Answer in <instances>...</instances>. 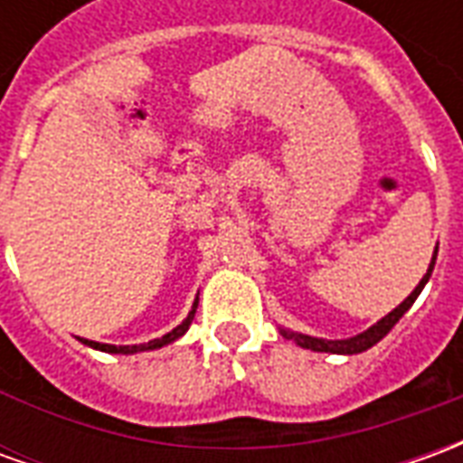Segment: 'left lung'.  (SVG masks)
Instances as JSON below:
<instances>
[{
  "mask_svg": "<svg viewBox=\"0 0 463 463\" xmlns=\"http://www.w3.org/2000/svg\"><path fill=\"white\" fill-rule=\"evenodd\" d=\"M439 250V248H437ZM437 250H434V258H431V262H429V270L427 275L419 280V285L414 288V292L409 295L407 300L402 302L399 307H394V310L389 312V315H384L382 320L377 322V325H372L369 330L359 332V335H354V337H349V340H320V337H310V335H298V332H290V330H282V335L288 337V340H295L300 347L305 349H312V352H332V354H359V352H364V349L374 347L384 335H387L394 325H397L399 320H402V315L414 305V300L419 298V292L424 290V285L429 282V275H431V270H434V262H437Z\"/></svg>",
  "mask_w": 463,
  "mask_h": 463,
  "instance_id": "8db88e82",
  "label": "left lung"
}]
</instances>
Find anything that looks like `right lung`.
Segmentation results:
<instances>
[{
  "label": "right lung",
  "instance_id": "add662e5",
  "mask_svg": "<svg viewBox=\"0 0 463 463\" xmlns=\"http://www.w3.org/2000/svg\"><path fill=\"white\" fill-rule=\"evenodd\" d=\"M195 307H198V300L193 302V310L188 312V317L175 327V330H171L168 335H163V337H158V340H151L146 342V345H123V347H116V345H101V342H94V340H81L84 345H89V347L94 349H101V352H111V354H136V352H148V349H158L163 347V345H171V342H175L178 337H183L185 332H188V327H191L193 317H195Z\"/></svg>",
  "mask_w": 463,
  "mask_h": 463
}]
</instances>
